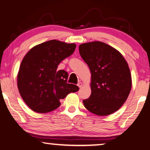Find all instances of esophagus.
<instances>
[{
	"label": "esophagus",
	"mask_w": 150,
	"mask_h": 150,
	"mask_svg": "<svg viewBox=\"0 0 150 150\" xmlns=\"http://www.w3.org/2000/svg\"><path fill=\"white\" fill-rule=\"evenodd\" d=\"M77 85H78V87H79V88H81L82 87V86H83V83H81V82H79L78 83V84H77Z\"/></svg>",
	"instance_id": "obj_1"
}]
</instances>
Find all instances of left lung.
<instances>
[{
  "mask_svg": "<svg viewBox=\"0 0 150 150\" xmlns=\"http://www.w3.org/2000/svg\"><path fill=\"white\" fill-rule=\"evenodd\" d=\"M79 50L91 73V95L83 100L85 107L98 116L115 112L131 91L128 63L120 52L104 42L85 43L79 45Z\"/></svg>",
  "mask_w": 150,
  "mask_h": 150,
  "instance_id": "8db88e82",
  "label": "left lung"
}]
</instances>
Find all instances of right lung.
<instances>
[{
  "label": "right lung",
  "mask_w": 150,
  "mask_h": 150,
  "mask_svg": "<svg viewBox=\"0 0 150 150\" xmlns=\"http://www.w3.org/2000/svg\"><path fill=\"white\" fill-rule=\"evenodd\" d=\"M76 44L52 40L35 45L24 57L17 75L20 96L33 111L47 113L60 106V100L77 92V85L67 83L68 73L58 70Z\"/></svg>",
  "instance_id": "1"
}]
</instances>
